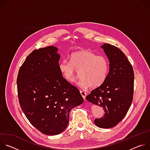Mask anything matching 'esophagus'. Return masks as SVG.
I'll return each mask as SVG.
<instances>
[{
    "label": "esophagus",
    "mask_w": 150,
    "mask_h": 150,
    "mask_svg": "<svg viewBox=\"0 0 150 150\" xmlns=\"http://www.w3.org/2000/svg\"><path fill=\"white\" fill-rule=\"evenodd\" d=\"M80 93H81V96H82L83 100H85V98H86V94H87L86 93H85V92H83V91H80Z\"/></svg>",
    "instance_id": "34e87169"
}]
</instances>
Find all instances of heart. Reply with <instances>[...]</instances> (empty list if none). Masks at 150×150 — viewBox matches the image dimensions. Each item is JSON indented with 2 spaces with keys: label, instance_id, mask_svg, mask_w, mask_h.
Segmentation results:
<instances>
[{
  "label": "heart",
  "instance_id": "obj_1",
  "mask_svg": "<svg viewBox=\"0 0 150 150\" xmlns=\"http://www.w3.org/2000/svg\"><path fill=\"white\" fill-rule=\"evenodd\" d=\"M61 74L68 82L74 83L79 76V86L83 89L96 88L105 82L109 72V63L104 56L90 50H81L72 53L70 62L62 60L59 64Z\"/></svg>",
  "mask_w": 150,
  "mask_h": 150
}]
</instances>
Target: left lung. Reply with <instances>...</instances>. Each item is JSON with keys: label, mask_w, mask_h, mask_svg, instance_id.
<instances>
[{"label": "left lung", "mask_w": 150, "mask_h": 150, "mask_svg": "<svg viewBox=\"0 0 150 150\" xmlns=\"http://www.w3.org/2000/svg\"><path fill=\"white\" fill-rule=\"evenodd\" d=\"M109 61V72L105 82L86 97L105 112L94 123L101 128L116 126L125 116L132 102L134 73L132 66L119 48L108 43L100 46Z\"/></svg>", "instance_id": "obj_1"}]
</instances>
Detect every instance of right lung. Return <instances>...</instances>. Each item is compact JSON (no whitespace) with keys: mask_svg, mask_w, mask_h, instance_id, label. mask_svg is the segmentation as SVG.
Wrapping results in <instances>:
<instances>
[{"mask_svg":"<svg viewBox=\"0 0 150 150\" xmlns=\"http://www.w3.org/2000/svg\"><path fill=\"white\" fill-rule=\"evenodd\" d=\"M57 51L53 46L34 50L21 67L16 81L22 110L37 129L48 135L65 130L70 111L83 102L79 91L59 71Z\"/></svg>","mask_w":150,"mask_h":150,"instance_id":"obj_1","label":"right lung"}]
</instances>
